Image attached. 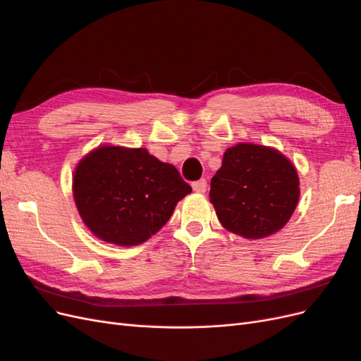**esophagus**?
<instances>
[{
	"instance_id": "obj_1",
	"label": "esophagus",
	"mask_w": 361,
	"mask_h": 361,
	"mask_svg": "<svg viewBox=\"0 0 361 361\" xmlns=\"http://www.w3.org/2000/svg\"><path fill=\"white\" fill-rule=\"evenodd\" d=\"M206 187H207V182H206V179H200V180H195V182H192V190H194L195 192H200V194H203V192L206 191Z\"/></svg>"
}]
</instances>
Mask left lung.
Segmentation results:
<instances>
[{"label":"left lung","instance_id":"obj_1","mask_svg":"<svg viewBox=\"0 0 361 361\" xmlns=\"http://www.w3.org/2000/svg\"><path fill=\"white\" fill-rule=\"evenodd\" d=\"M298 197L300 180L292 162L276 149L250 143L226 150L209 191L220 223L247 239L279 232Z\"/></svg>","mask_w":361,"mask_h":361}]
</instances>
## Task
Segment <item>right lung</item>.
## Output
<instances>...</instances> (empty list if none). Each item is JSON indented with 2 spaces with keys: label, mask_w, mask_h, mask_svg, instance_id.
<instances>
[{
  "label": "right lung",
  "mask_w": 361,
  "mask_h": 361,
  "mask_svg": "<svg viewBox=\"0 0 361 361\" xmlns=\"http://www.w3.org/2000/svg\"><path fill=\"white\" fill-rule=\"evenodd\" d=\"M190 192L179 171L146 149L97 147L73 176V197L85 226L102 241L125 247L155 235Z\"/></svg>",
  "instance_id": "obj_1"
}]
</instances>
